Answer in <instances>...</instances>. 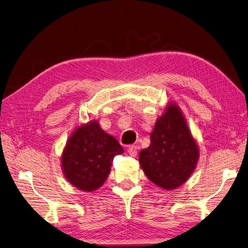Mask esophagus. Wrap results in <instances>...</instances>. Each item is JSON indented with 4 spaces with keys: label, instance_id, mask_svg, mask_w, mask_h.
Wrapping results in <instances>:
<instances>
[{
    "label": "esophagus",
    "instance_id": "1",
    "mask_svg": "<svg viewBox=\"0 0 248 248\" xmlns=\"http://www.w3.org/2000/svg\"><path fill=\"white\" fill-rule=\"evenodd\" d=\"M128 153L132 156V157H136L137 155V148L136 145H130L128 148Z\"/></svg>",
    "mask_w": 248,
    "mask_h": 248
}]
</instances>
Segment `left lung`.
<instances>
[{
	"label": "left lung",
	"instance_id": "left-lung-1",
	"mask_svg": "<svg viewBox=\"0 0 248 248\" xmlns=\"http://www.w3.org/2000/svg\"><path fill=\"white\" fill-rule=\"evenodd\" d=\"M150 136V147L139 153L144 174L163 189L179 187L193 174L199 159L198 144L180 108L170 103Z\"/></svg>",
	"mask_w": 248,
	"mask_h": 248
}]
</instances>
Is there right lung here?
Returning a JSON list of instances; mask_svg holds the SVG:
<instances>
[{"instance_id":"add662e5","label":"right lung","mask_w":248,"mask_h":248,"mask_svg":"<svg viewBox=\"0 0 248 248\" xmlns=\"http://www.w3.org/2000/svg\"><path fill=\"white\" fill-rule=\"evenodd\" d=\"M123 153L117 139L92 120L69 137L62 154L63 175L70 185L82 192H94L109 176L113 158Z\"/></svg>"}]
</instances>
